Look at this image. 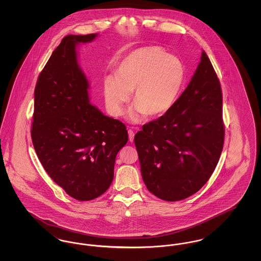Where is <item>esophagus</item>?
Wrapping results in <instances>:
<instances>
[{"label": "esophagus", "instance_id": "esophagus-1", "mask_svg": "<svg viewBox=\"0 0 261 261\" xmlns=\"http://www.w3.org/2000/svg\"><path fill=\"white\" fill-rule=\"evenodd\" d=\"M128 136H129V141H130V142H133V141H134V136H135L134 131L131 130V129H129V130H128Z\"/></svg>", "mask_w": 261, "mask_h": 261}]
</instances>
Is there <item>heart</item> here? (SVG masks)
Instances as JSON below:
<instances>
[{"instance_id": "obj_1", "label": "heart", "mask_w": 261, "mask_h": 261, "mask_svg": "<svg viewBox=\"0 0 261 261\" xmlns=\"http://www.w3.org/2000/svg\"><path fill=\"white\" fill-rule=\"evenodd\" d=\"M185 77L181 61L159 47L139 48L127 55L116 68V76L103 82L107 107L112 115L122 114L133 92L135 107L129 112L132 122L146 114L159 117L168 112L178 97Z\"/></svg>"}]
</instances>
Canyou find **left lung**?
Returning <instances> with one entry per match:
<instances>
[{
	"instance_id": "1",
	"label": "left lung",
	"mask_w": 261,
	"mask_h": 261,
	"mask_svg": "<svg viewBox=\"0 0 261 261\" xmlns=\"http://www.w3.org/2000/svg\"><path fill=\"white\" fill-rule=\"evenodd\" d=\"M135 135L144 183L155 197L176 201L197 193L223 149L222 92L204 50L188 87L172 108Z\"/></svg>"
}]
</instances>
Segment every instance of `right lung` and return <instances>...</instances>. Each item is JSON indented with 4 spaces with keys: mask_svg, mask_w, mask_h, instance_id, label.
<instances>
[{
    "mask_svg": "<svg viewBox=\"0 0 261 261\" xmlns=\"http://www.w3.org/2000/svg\"><path fill=\"white\" fill-rule=\"evenodd\" d=\"M97 36L63 38L34 92L31 138L38 159L53 181L78 200L96 199L110 188L116 154L128 141L121 121L90 103L76 46Z\"/></svg>",
    "mask_w": 261,
    "mask_h": 261,
    "instance_id": "add662e5",
    "label": "right lung"
}]
</instances>
